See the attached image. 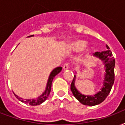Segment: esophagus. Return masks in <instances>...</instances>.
I'll return each mask as SVG.
<instances>
[{
    "label": "esophagus",
    "mask_w": 125,
    "mask_h": 125,
    "mask_svg": "<svg viewBox=\"0 0 125 125\" xmlns=\"http://www.w3.org/2000/svg\"><path fill=\"white\" fill-rule=\"evenodd\" d=\"M69 63H65L64 65H63V69L64 70H67V69H69Z\"/></svg>",
    "instance_id": "1"
}]
</instances>
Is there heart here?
Here are the masks:
<instances>
[{
    "mask_svg": "<svg viewBox=\"0 0 125 125\" xmlns=\"http://www.w3.org/2000/svg\"><path fill=\"white\" fill-rule=\"evenodd\" d=\"M86 42L83 40L77 39L69 42L67 44V49L72 52H78L81 51L85 47Z\"/></svg>",
    "mask_w": 125,
    "mask_h": 125,
    "instance_id": "b5f03b06",
    "label": "heart"
}]
</instances>
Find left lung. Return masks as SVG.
Wrapping results in <instances>:
<instances>
[{
    "label": "left lung",
    "instance_id": "obj_1",
    "mask_svg": "<svg viewBox=\"0 0 125 125\" xmlns=\"http://www.w3.org/2000/svg\"><path fill=\"white\" fill-rule=\"evenodd\" d=\"M106 48L108 50L102 52H96L93 54V56L100 59L102 62L103 64L104 65V78L103 81V86L100 91L98 92L93 96L81 94L75 86L76 75H75L74 76L73 81L71 84V90L75 98L79 101V102L81 103L82 104L90 106L99 104L107 98L111 91L115 80L114 67L115 65V61L112 56L111 50H109V46L106 45Z\"/></svg>",
    "mask_w": 125,
    "mask_h": 125
}]
</instances>
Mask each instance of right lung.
Masks as SVG:
<instances>
[{
    "label": "right lung",
    "mask_w": 125,
    "mask_h": 125,
    "mask_svg": "<svg viewBox=\"0 0 125 125\" xmlns=\"http://www.w3.org/2000/svg\"><path fill=\"white\" fill-rule=\"evenodd\" d=\"M33 36L34 35H31V36H29L27 37H33ZM62 67H56V68H55V69L52 70V72L50 73V75H49V77H48V79L47 84H46V86L44 92L40 96H39L36 99H23L22 98L19 97L15 93H14L15 96L17 98V99H18L19 100L21 101V102H23L25 104H27L31 105H37L41 104L42 103H43L48 98V96H49V94L50 93V90H51L52 81L54 79V78L55 77V76L56 75H58L62 71Z\"/></svg>",
    "instance_id": "1"
}]
</instances>
